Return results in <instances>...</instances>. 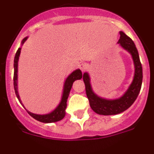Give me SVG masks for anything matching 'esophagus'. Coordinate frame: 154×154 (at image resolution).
Masks as SVG:
<instances>
[{
	"label": "esophagus",
	"mask_w": 154,
	"mask_h": 154,
	"mask_svg": "<svg viewBox=\"0 0 154 154\" xmlns=\"http://www.w3.org/2000/svg\"><path fill=\"white\" fill-rule=\"evenodd\" d=\"M79 69H81V71H82V72H84V71L85 70V69H86V65H85V64L84 63H81L79 65Z\"/></svg>",
	"instance_id": "1"
}]
</instances>
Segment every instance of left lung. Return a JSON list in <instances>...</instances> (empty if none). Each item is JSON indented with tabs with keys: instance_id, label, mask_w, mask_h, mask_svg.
Segmentation results:
<instances>
[{
	"instance_id": "8db88e82",
	"label": "left lung",
	"mask_w": 154,
	"mask_h": 154,
	"mask_svg": "<svg viewBox=\"0 0 154 154\" xmlns=\"http://www.w3.org/2000/svg\"><path fill=\"white\" fill-rule=\"evenodd\" d=\"M120 38L118 43H119L123 48L127 50L132 55L134 65H135V75L134 79L130 85V88L126 91V93L121 98L113 100L102 99L99 97L92 92L91 88L89 77L88 73L83 74V81L85 85V92L89 104L94 112L99 115H116L130 108L138 96L141 89L143 81V69L141 65L139 53L136 48L134 42L130 37H128L124 32L120 31Z\"/></svg>"
}]
</instances>
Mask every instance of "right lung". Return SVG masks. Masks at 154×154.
Here are the masks:
<instances>
[{
    "label": "right lung",
    "instance_id": "obj_1",
    "mask_svg": "<svg viewBox=\"0 0 154 154\" xmlns=\"http://www.w3.org/2000/svg\"><path fill=\"white\" fill-rule=\"evenodd\" d=\"M27 38L23 39L21 44H24V42L26 41ZM20 52H21V48H19L17 49V52L14 56V91H15V94L17 96V98L21 103V101L20 100V97H19L18 92H17V62H18V58L20 55ZM82 77V72L78 69L73 72L66 79L65 82V85H64V91H63V95L62 97V101H61L60 104L58 105V107L55 109L53 112H51L49 114H46V115H37V114L31 113V112H28L31 116L35 119L36 120L42 122V123H55L57 121H59L64 118L65 115V108L67 106V99L69 97V92H70L72 84L76 79H81ZM22 104V103H21Z\"/></svg>",
    "mask_w": 154,
    "mask_h": 154
}]
</instances>
